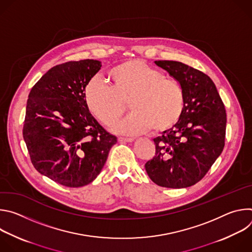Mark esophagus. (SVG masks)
<instances>
[{
    "label": "esophagus",
    "mask_w": 252,
    "mask_h": 252,
    "mask_svg": "<svg viewBox=\"0 0 252 252\" xmlns=\"http://www.w3.org/2000/svg\"><path fill=\"white\" fill-rule=\"evenodd\" d=\"M120 141H125V142H131L133 141V137H126V136H120L119 137Z\"/></svg>",
    "instance_id": "obj_1"
}]
</instances>
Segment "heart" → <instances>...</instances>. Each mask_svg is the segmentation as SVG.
<instances>
[{
    "label": "heart",
    "mask_w": 252,
    "mask_h": 252,
    "mask_svg": "<svg viewBox=\"0 0 252 252\" xmlns=\"http://www.w3.org/2000/svg\"><path fill=\"white\" fill-rule=\"evenodd\" d=\"M112 86L92 79L85 89L88 110L106 126L116 125L126 111H133L115 130L126 134L163 131L173 126L185 110V92L177 81L140 60H129L109 70Z\"/></svg>",
    "instance_id": "heart-1"
}]
</instances>
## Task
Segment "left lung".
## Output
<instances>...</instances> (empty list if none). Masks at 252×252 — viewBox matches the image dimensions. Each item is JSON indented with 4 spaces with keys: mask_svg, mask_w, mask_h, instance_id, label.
<instances>
[{
    "mask_svg": "<svg viewBox=\"0 0 252 252\" xmlns=\"http://www.w3.org/2000/svg\"><path fill=\"white\" fill-rule=\"evenodd\" d=\"M185 92L179 121L154 139L156 155L146 164L152 181L162 188L184 189L207 173L224 148L226 113L212 80L175 61H156Z\"/></svg>",
    "mask_w": 252,
    "mask_h": 252,
    "instance_id": "obj_1",
    "label": "left lung"
}]
</instances>
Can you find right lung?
Returning a JSON list of instances; mask_svg holds the SVG:
<instances>
[{"instance_id":"obj_1","label":"right lung","mask_w":252,"mask_h":252,"mask_svg":"<svg viewBox=\"0 0 252 252\" xmlns=\"http://www.w3.org/2000/svg\"><path fill=\"white\" fill-rule=\"evenodd\" d=\"M100 66L89 59L55 65L29 94L23 136L31 161L41 174L67 188L95 179L118 141L85 101V89Z\"/></svg>"}]
</instances>
